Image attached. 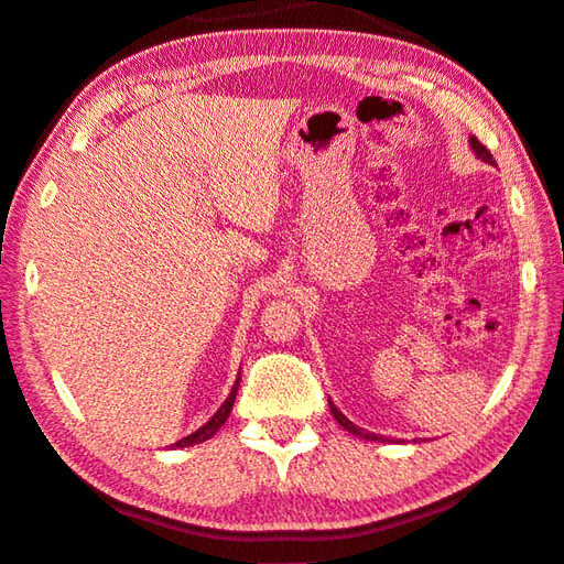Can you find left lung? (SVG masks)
Wrapping results in <instances>:
<instances>
[{"label": "left lung", "mask_w": 564, "mask_h": 564, "mask_svg": "<svg viewBox=\"0 0 564 564\" xmlns=\"http://www.w3.org/2000/svg\"><path fill=\"white\" fill-rule=\"evenodd\" d=\"M468 142H470V150L476 152V158H478V160L488 162V165H496V160H494V155H490V150L484 145V142H478V138H476V135H470V138H468ZM327 404H330V412H333V416H335V422L340 424L343 429H347V432H350V434H355V436H365V438H370V442H380V438H382V436H377V434H365V429L355 426V424L350 422V419H347V416L340 412V409H337V406L330 402V399H327ZM382 442H384V438H382Z\"/></svg>", "instance_id": "left-lung-1"}]
</instances>
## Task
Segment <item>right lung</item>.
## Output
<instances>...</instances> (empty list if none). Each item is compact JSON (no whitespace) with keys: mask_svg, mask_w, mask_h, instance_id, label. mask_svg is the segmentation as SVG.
<instances>
[{"mask_svg":"<svg viewBox=\"0 0 564 564\" xmlns=\"http://www.w3.org/2000/svg\"><path fill=\"white\" fill-rule=\"evenodd\" d=\"M239 380L241 377H237V382H234V387H231V392H229V397L224 399V404L217 409V414H214L207 424L204 426H199L197 432L194 434H189V436H184V438H180L177 444H172V446H180V448H184V446H194V444H202V442H207V438H212L214 434L219 432L221 429V424L227 422L229 419V414H231V406H234V399H237V389H239Z\"/></svg>","mask_w":564,"mask_h":564,"instance_id":"obj_1","label":"right lung"}]
</instances>
